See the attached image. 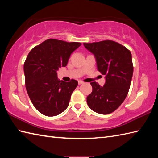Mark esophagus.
Segmentation results:
<instances>
[{
  "instance_id": "esophagus-1",
  "label": "esophagus",
  "mask_w": 158,
  "mask_h": 158,
  "mask_svg": "<svg viewBox=\"0 0 158 158\" xmlns=\"http://www.w3.org/2000/svg\"><path fill=\"white\" fill-rule=\"evenodd\" d=\"M78 83H79V85H81V84H82V83H83V82L82 81H81V80H79Z\"/></svg>"
}]
</instances>
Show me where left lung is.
Instances as JSON below:
<instances>
[{
	"mask_svg": "<svg viewBox=\"0 0 158 158\" xmlns=\"http://www.w3.org/2000/svg\"><path fill=\"white\" fill-rule=\"evenodd\" d=\"M83 45L94 55L98 71L106 75L102 87L96 82L90 83L92 92L87 97V103L96 113H111L128 93L133 75L132 54L126 47L110 40Z\"/></svg>",
	"mask_w": 158,
	"mask_h": 158,
	"instance_id": "left-lung-1",
	"label": "left lung"
}]
</instances>
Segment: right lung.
Listing matches in <instances>:
<instances>
[{
    "label": "right lung",
    "instance_id": "obj_1",
    "mask_svg": "<svg viewBox=\"0 0 158 158\" xmlns=\"http://www.w3.org/2000/svg\"><path fill=\"white\" fill-rule=\"evenodd\" d=\"M81 45L49 39L35 47L26 58L23 70L29 98L36 110L46 116H56L68 107L78 82L60 81L57 70L64 67L71 53Z\"/></svg>",
    "mask_w": 158,
    "mask_h": 158
}]
</instances>
